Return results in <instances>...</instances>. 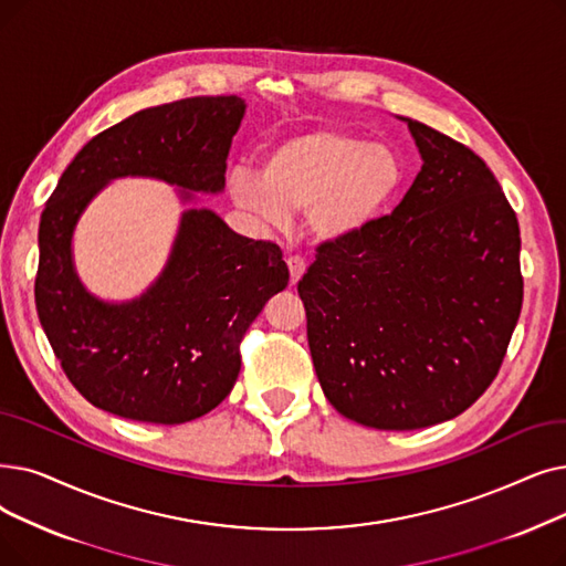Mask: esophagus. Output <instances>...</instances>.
Wrapping results in <instances>:
<instances>
[{"label": "esophagus", "instance_id": "esophagus-1", "mask_svg": "<svg viewBox=\"0 0 566 566\" xmlns=\"http://www.w3.org/2000/svg\"><path fill=\"white\" fill-rule=\"evenodd\" d=\"M286 265H289V277H291V284H296L301 277H303V273H305V259L303 256H289L286 259Z\"/></svg>", "mask_w": 566, "mask_h": 566}]
</instances>
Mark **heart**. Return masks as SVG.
<instances>
[{"label":"heart","mask_w":566,"mask_h":566,"mask_svg":"<svg viewBox=\"0 0 566 566\" xmlns=\"http://www.w3.org/2000/svg\"><path fill=\"white\" fill-rule=\"evenodd\" d=\"M407 161L392 145L324 127L282 138L270 147L261 176L238 168L229 180L233 201L265 224L305 214L322 242L360 235L398 203Z\"/></svg>","instance_id":"obj_1"}]
</instances>
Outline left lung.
<instances>
[{"instance_id": "obj_1", "label": "left lung", "mask_w": 566, "mask_h": 566, "mask_svg": "<svg viewBox=\"0 0 566 566\" xmlns=\"http://www.w3.org/2000/svg\"><path fill=\"white\" fill-rule=\"evenodd\" d=\"M423 166L390 214L324 242L298 282L328 402L377 430L428 428L497 377L523 307L521 229L470 147L407 119Z\"/></svg>"}]
</instances>
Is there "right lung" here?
<instances>
[{
	"instance_id": "obj_1",
	"label": "right lung",
	"mask_w": 566,
	"mask_h": 566,
	"mask_svg": "<svg viewBox=\"0 0 566 566\" xmlns=\"http://www.w3.org/2000/svg\"><path fill=\"white\" fill-rule=\"evenodd\" d=\"M242 113L235 94L145 108L83 145L45 201L36 312L64 375L94 407L164 426L208 413L238 379L244 333L289 284L275 242L242 238L206 208L182 214L168 265L138 301L106 305L73 273L71 233L96 191L122 176L219 191Z\"/></svg>"
}]
</instances>
